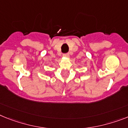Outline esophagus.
I'll return each instance as SVG.
<instances>
[{
    "label": "esophagus",
    "mask_w": 128,
    "mask_h": 128,
    "mask_svg": "<svg viewBox=\"0 0 128 128\" xmlns=\"http://www.w3.org/2000/svg\"><path fill=\"white\" fill-rule=\"evenodd\" d=\"M69 55V53H64V54H63V56H64V57H68Z\"/></svg>",
    "instance_id": "esophagus-1"
}]
</instances>
